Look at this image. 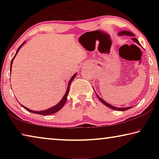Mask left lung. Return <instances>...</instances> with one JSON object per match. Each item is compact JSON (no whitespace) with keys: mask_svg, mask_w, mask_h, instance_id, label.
I'll list each match as a JSON object with an SVG mask.
<instances>
[{"mask_svg":"<svg viewBox=\"0 0 159 159\" xmlns=\"http://www.w3.org/2000/svg\"><path fill=\"white\" fill-rule=\"evenodd\" d=\"M120 36H124V35H127V36H134V34H133V33H131V32H130V31H121V32H120ZM133 39L134 42L137 43L139 45V43L138 39H136L135 38H133V39ZM96 95H97V97H98V98L99 99V100H100V101L102 102V103H103L104 104H105V105L107 106L108 107H109V108H111V109H114V110H117V111H126V110H128V109H131L132 107H125V108H118V107H113V106L111 105V104H109L107 103V102H104V101L103 100V99L99 98V97L98 95H97V94H96Z\"/></svg>","mask_w":159,"mask_h":159,"instance_id":"obj_1","label":"left lung"}]
</instances>
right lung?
<instances>
[{
	"mask_svg": "<svg viewBox=\"0 0 159 159\" xmlns=\"http://www.w3.org/2000/svg\"><path fill=\"white\" fill-rule=\"evenodd\" d=\"M24 43H25V42H24L23 43L21 44L20 47H19L18 50H17V52H16V54H15V55L14 56V57H13L12 60V61H11V64H10V67H11V68H12V62H13V60H14V58L15 57V56L17 55V52H18L19 50L20 49L21 47L22 46ZM75 77H76V74H74V76L71 77V79H70L69 82V84H68V87H67V90H66V93H65V95H64V98H62V99H61V100L60 102H59V103L57 104V105H55V107H52V108H50V109H47V110H45V111H32V110H30L29 109L26 108V107H25V106H22V105H21V106H22V107H24V108H25V109L26 110V111H29V112H31V113H34V114H37L43 115V116H47V115H50V114H55V113L57 112V111H59V110H60L61 108H62L63 106L64 105V104H65L66 102V99H67V96H68V94H69V90L70 84H71V83L72 82V80H73L75 79Z\"/></svg>",
	"mask_w": 159,
	"mask_h": 159,
	"instance_id": "1",
	"label": "right lung"
}]
</instances>
